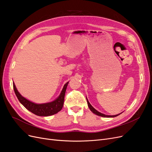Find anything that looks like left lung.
<instances>
[{"instance_id":"8db88e82","label":"left lung","mask_w":152,"mask_h":152,"mask_svg":"<svg viewBox=\"0 0 152 152\" xmlns=\"http://www.w3.org/2000/svg\"><path fill=\"white\" fill-rule=\"evenodd\" d=\"M86 99H87V104H88V107H89V109L91 110V111L92 112H93V113H94V114L97 115H98V116L103 117H117V116L121 114V113H119V114H118V115H104V114H103V113H100V112H99L98 111H97V110H96V109H94V108L93 107V106H92V105L90 104V103L89 102V101H88V99H87V98H86Z\"/></svg>"}]
</instances>
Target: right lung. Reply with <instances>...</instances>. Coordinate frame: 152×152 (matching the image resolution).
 Wrapping results in <instances>:
<instances>
[{"mask_svg":"<svg viewBox=\"0 0 152 152\" xmlns=\"http://www.w3.org/2000/svg\"><path fill=\"white\" fill-rule=\"evenodd\" d=\"M68 84V82H66L65 86H64L60 95L58 96V98L57 99H56L52 102L42 104L34 103L30 102V101L26 99L25 98L23 97L17 90L15 83L13 84V88L17 98L18 100H19V102L23 105L27 110L38 116L47 117L53 115L57 113L62 109L63 107L65 92Z\"/></svg>","mask_w":152,"mask_h":152,"instance_id":"right-lung-1","label":"right lung"}]
</instances>
